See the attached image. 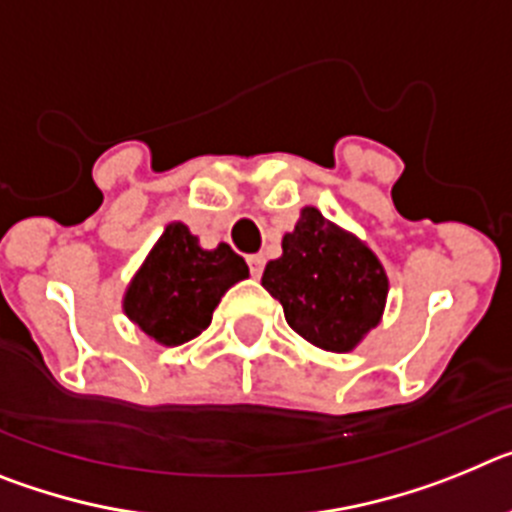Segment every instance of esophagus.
<instances>
[{"mask_svg":"<svg viewBox=\"0 0 512 512\" xmlns=\"http://www.w3.org/2000/svg\"><path fill=\"white\" fill-rule=\"evenodd\" d=\"M264 264H266V259L261 256V253H253V256H248V269H251V274L256 279L264 274Z\"/></svg>","mask_w":512,"mask_h":512,"instance_id":"obj_1","label":"esophagus"}]
</instances>
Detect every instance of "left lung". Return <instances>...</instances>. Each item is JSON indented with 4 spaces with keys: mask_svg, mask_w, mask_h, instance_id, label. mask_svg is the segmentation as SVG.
Wrapping results in <instances>:
<instances>
[{
    "mask_svg": "<svg viewBox=\"0 0 512 512\" xmlns=\"http://www.w3.org/2000/svg\"><path fill=\"white\" fill-rule=\"evenodd\" d=\"M261 284L282 302L289 328L325 351H351L379 323L387 277L364 243L328 223L315 207L302 210L282 256L269 261Z\"/></svg>",
    "mask_w": 512,
    "mask_h": 512,
    "instance_id": "left-lung-1",
    "label": "left lung"
}]
</instances>
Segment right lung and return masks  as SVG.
<instances>
[{
    "instance_id": "1",
    "label": "right lung",
    "mask_w": 512,
    "mask_h": 512,
    "mask_svg": "<svg viewBox=\"0 0 512 512\" xmlns=\"http://www.w3.org/2000/svg\"><path fill=\"white\" fill-rule=\"evenodd\" d=\"M246 277V261L228 243L205 251L187 225L174 223L130 284L125 312L146 336L179 346L200 336L225 289Z\"/></svg>"
}]
</instances>
